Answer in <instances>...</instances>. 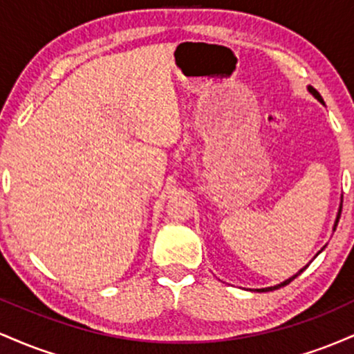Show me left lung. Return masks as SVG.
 I'll return each instance as SVG.
<instances>
[{
    "instance_id": "8db88e82",
    "label": "left lung",
    "mask_w": 354,
    "mask_h": 354,
    "mask_svg": "<svg viewBox=\"0 0 354 354\" xmlns=\"http://www.w3.org/2000/svg\"><path fill=\"white\" fill-rule=\"evenodd\" d=\"M308 89H310V93H311V95H313V96H315V98H316V100H319V101H321V103H323V104H324V101H323V98H321V95H319V93H318V91H316V89H315V88H311V86H310V88H308ZM341 208H343V205H341V206H339V211H338V218H336V223H335V230H336V226H338V221H339V216H341ZM306 266H308V265H306ZM306 266H304V268H303V270H299V271H298V273H296V274L293 276V278L286 279V281H283L281 284H278V286H271V288H263V290H259V291H271V290H278V288H281V286H286V284H288V283H291V281H293V279L296 278V276H298V274H301V273H303V271H304V270H306Z\"/></svg>"
}]
</instances>
